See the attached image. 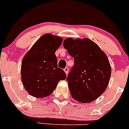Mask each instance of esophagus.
<instances>
[{
  "label": "esophagus",
  "mask_w": 129,
  "mask_h": 129,
  "mask_svg": "<svg viewBox=\"0 0 129 129\" xmlns=\"http://www.w3.org/2000/svg\"><path fill=\"white\" fill-rule=\"evenodd\" d=\"M64 72H65V74L67 75H68V72H69V69H68V67H66L64 69Z\"/></svg>",
  "instance_id": "esophagus-1"
}]
</instances>
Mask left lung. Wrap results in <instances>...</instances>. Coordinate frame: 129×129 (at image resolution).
Wrapping results in <instances>:
<instances>
[{
	"instance_id": "obj_1",
	"label": "left lung",
	"mask_w": 129,
	"mask_h": 129,
	"mask_svg": "<svg viewBox=\"0 0 129 129\" xmlns=\"http://www.w3.org/2000/svg\"><path fill=\"white\" fill-rule=\"evenodd\" d=\"M63 46L74 59L67 79L72 97L80 103L94 101L105 91L110 81L111 67L107 55L88 38H67Z\"/></svg>"
}]
</instances>
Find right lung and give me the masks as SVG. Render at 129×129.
Returning a JSON list of instances; mask_svg holds the SVG:
<instances>
[{"label":"right lung","mask_w":129,"mask_h":129,"mask_svg":"<svg viewBox=\"0 0 129 129\" xmlns=\"http://www.w3.org/2000/svg\"><path fill=\"white\" fill-rule=\"evenodd\" d=\"M62 43V37L46 34L25 54L21 64V80L29 95L37 98L48 96L59 81L67 78L65 72L58 68L55 54Z\"/></svg>","instance_id":"right-lung-1"}]
</instances>
